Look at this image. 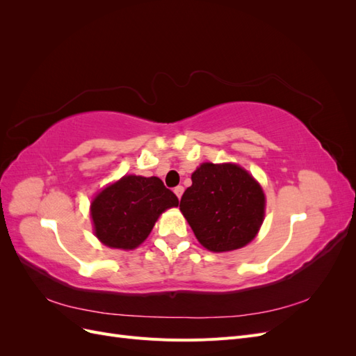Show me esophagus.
I'll return each mask as SVG.
<instances>
[{
  "label": "esophagus",
  "mask_w": 356,
  "mask_h": 356,
  "mask_svg": "<svg viewBox=\"0 0 356 356\" xmlns=\"http://www.w3.org/2000/svg\"><path fill=\"white\" fill-rule=\"evenodd\" d=\"M174 193H175V195H177V197H178V199H181L182 193H184V187H182V186H177V187L174 188Z\"/></svg>",
  "instance_id": "34e87169"
}]
</instances>
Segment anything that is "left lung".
<instances>
[{"mask_svg":"<svg viewBox=\"0 0 356 356\" xmlns=\"http://www.w3.org/2000/svg\"><path fill=\"white\" fill-rule=\"evenodd\" d=\"M179 202L197 241L213 252L250 243L264 218V193L245 169L203 163Z\"/></svg>","mask_w":356,"mask_h":356,"instance_id":"1","label":"left lung"}]
</instances>
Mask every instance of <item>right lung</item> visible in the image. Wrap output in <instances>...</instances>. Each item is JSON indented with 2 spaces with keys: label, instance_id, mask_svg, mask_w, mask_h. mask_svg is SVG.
Wrapping results in <instances>:
<instances>
[{
  "label": "right lung",
  "instance_id": "obj_1",
  "mask_svg": "<svg viewBox=\"0 0 356 356\" xmlns=\"http://www.w3.org/2000/svg\"><path fill=\"white\" fill-rule=\"evenodd\" d=\"M172 207H178V197L157 177H123L92 202L96 238L110 248L134 250Z\"/></svg>",
  "mask_w": 356,
  "mask_h": 356
}]
</instances>
